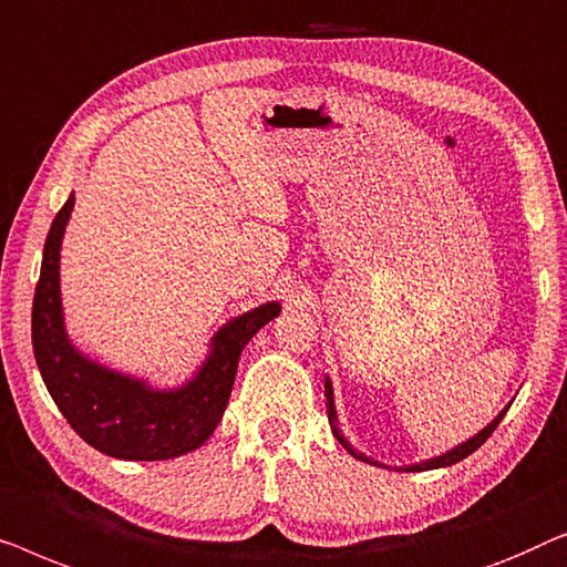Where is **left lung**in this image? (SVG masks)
Returning a JSON list of instances; mask_svg holds the SVG:
<instances>
[{"mask_svg": "<svg viewBox=\"0 0 567 567\" xmlns=\"http://www.w3.org/2000/svg\"><path fill=\"white\" fill-rule=\"evenodd\" d=\"M326 411H329V424H331V432H333V436H337L339 440V444L344 446V450L349 452V454H354L357 460H364V462H372V460H367L364 454H360L354 450L352 444H349L344 436H341V432H339V426H337V411H333V393H331V385H329V380H326ZM506 416V411H501L496 419L491 421L488 426L483 429L481 434L477 436H473V440L470 442H465V444H460V446H454L452 452H446V454H442V457H434V460H429V462H421V465H413V467H405V470H413V473H419V470H434V467H446V465H454V462H460V460H465L467 454H473L477 446H481L485 440H488V436L496 432V426L501 424V419ZM372 465H378V462H372Z\"/></svg>", "mask_w": 567, "mask_h": 567, "instance_id": "8db88e82", "label": "left lung"}]
</instances>
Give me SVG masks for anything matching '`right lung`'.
I'll return each instance as SVG.
<instances>
[{"label":"right lung","mask_w":567,"mask_h":567,"mask_svg":"<svg viewBox=\"0 0 567 567\" xmlns=\"http://www.w3.org/2000/svg\"><path fill=\"white\" fill-rule=\"evenodd\" d=\"M71 207L74 195L48 230L33 298V352L48 393L69 426L110 457L169 460L197 450L226 411L244 347L280 313V302L259 306L220 329L200 374L174 393H154L143 382L102 370L69 344L61 321L59 249Z\"/></svg>","instance_id":"right-lung-1"}]
</instances>
